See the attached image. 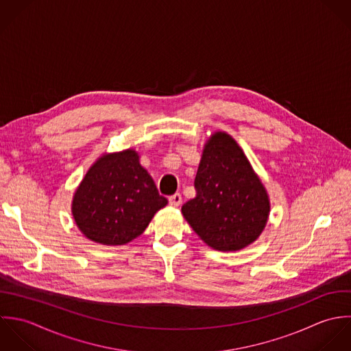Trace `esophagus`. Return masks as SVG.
Listing matches in <instances>:
<instances>
[{
	"label": "esophagus",
	"instance_id": "1",
	"mask_svg": "<svg viewBox=\"0 0 351 351\" xmlns=\"http://www.w3.org/2000/svg\"><path fill=\"white\" fill-rule=\"evenodd\" d=\"M168 199H169V205L175 206V208H178L182 204V195L180 194H173Z\"/></svg>",
	"mask_w": 351,
	"mask_h": 351
}]
</instances>
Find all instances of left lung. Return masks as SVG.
<instances>
[{
    "label": "left lung",
    "instance_id": "8db88e82",
    "mask_svg": "<svg viewBox=\"0 0 351 351\" xmlns=\"http://www.w3.org/2000/svg\"><path fill=\"white\" fill-rule=\"evenodd\" d=\"M197 197L182 206L194 232L217 251H240L265 230L270 198L236 140L214 132L195 176Z\"/></svg>",
    "mask_w": 351,
    "mask_h": 351
}]
</instances>
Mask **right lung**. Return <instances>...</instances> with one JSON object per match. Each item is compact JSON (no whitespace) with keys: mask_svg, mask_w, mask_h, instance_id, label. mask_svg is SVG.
I'll return each mask as SVG.
<instances>
[{"mask_svg":"<svg viewBox=\"0 0 351 351\" xmlns=\"http://www.w3.org/2000/svg\"><path fill=\"white\" fill-rule=\"evenodd\" d=\"M130 147L103 153L74 191L71 215L81 233L101 245H125L143 233L154 214L167 206Z\"/></svg>","mask_w":351,"mask_h":351,"instance_id":"obj_1","label":"right lung"}]
</instances>
